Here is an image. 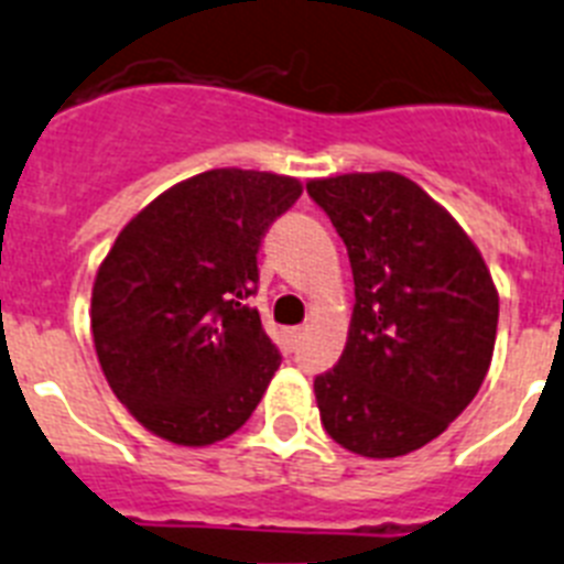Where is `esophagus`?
I'll list each match as a JSON object with an SVG mask.
<instances>
[{"instance_id":"obj_1","label":"esophagus","mask_w":564,"mask_h":564,"mask_svg":"<svg viewBox=\"0 0 564 564\" xmlns=\"http://www.w3.org/2000/svg\"><path fill=\"white\" fill-rule=\"evenodd\" d=\"M283 337H286L289 349H295L297 343H301V337H303V329H286V335H283Z\"/></svg>"}]
</instances>
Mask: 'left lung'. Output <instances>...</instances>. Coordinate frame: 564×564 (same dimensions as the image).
<instances>
[{"label": "left lung", "instance_id": "obj_1", "mask_svg": "<svg viewBox=\"0 0 564 564\" xmlns=\"http://www.w3.org/2000/svg\"><path fill=\"white\" fill-rule=\"evenodd\" d=\"M306 189L355 275L346 349L315 377L323 429L360 457L417 452L486 380L499 317L491 272L452 213L405 175L346 173Z\"/></svg>", "mask_w": 564, "mask_h": 564}]
</instances>
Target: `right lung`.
Returning a JSON list of instances; mask_svg holds the SVG:
<instances>
[{
  "instance_id": "right-lung-1",
  "label": "right lung",
  "mask_w": 564,
  "mask_h": 564,
  "mask_svg": "<svg viewBox=\"0 0 564 564\" xmlns=\"http://www.w3.org/2000/svg\"><path fill=\"white\" fill-rule=\"evenodd\" d=\"M303 187L292 175L207 170L130 218L93 283L101 371L127 411L175 445L241 429L281 366L247 306L258 247Z\"/></svg>"
}]
</instances>
